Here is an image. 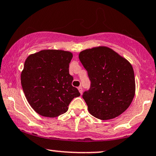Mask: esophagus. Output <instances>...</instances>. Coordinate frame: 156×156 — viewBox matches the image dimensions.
Wrapping results in <instances>:
<instances>
[{
	"mask_svg": "<svg viewBox=\"0 0 156 156\" xmlns=\"http://www.w3.org/2000/svg\"><path fill=\"white\" fill-rule=\"evenodd\" d=\"M78 89V91H79V92L80 93V94H82V93H83V89H82L81 86H79Z\"/></svg>",
	"mask_w": 156,
	"mask_h": 156,
	"instance_id": "34e87169",
	"label": "esophagus"
}]
</instances>
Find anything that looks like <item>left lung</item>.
Here are the masks:
<instances>
[{
	"label": "left lung",
	"instance_id": "obj_1",
	"mask_svg": "<svg viewBox=\"0 0 156 156\" xmlns=\"http://www.w3.org/2000/svg\"><path fill=\"white\" fill-rule=\"evenodd\" d=\"M79 59L91 80L89 90L83 94L90 114L105 121L123 113L135 94L134 73L130 62L106 46L82 51Z\"/></svg>",
	"mask_w": 156,
	"mask_h": 156
}]
</instances>
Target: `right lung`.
Segmentation results:
<instances>
[{
    "label": "right lung",
    "instance_id": "obj_1",
    "mask_svg": "<svg viewBox=\"0 0 156 156\" xmlns=\"http://www.w3.org/2000/svg\"><path fill=\"white\" fill-rule=\"evenodd\" d=\"M73 54L46 49L30 54L21 73L22 89L27 102L37 113L55 118L65 113L75 97L80 95L72 86L69 73Z\"/></svg>",
    "mask_w": 156,
    "mask_h": 156
}]
</instances>
